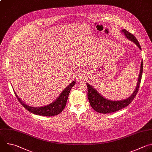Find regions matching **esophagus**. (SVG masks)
Masks as SVG:
<instances>
[{"label": "esophagus", "instance_id": "esophagus-1", "mask_svg": "<svg viewBox=\"0 0 152 152\" xmlns=\"http://www.w3.org/2000/svg\"><path fill=\"white\" fill-rule=\"evenodd\" d=\"M85 75V73L81 72V73H79L77 74V77H78L79 79H82V77H84Z\"/></svg>", "mask_w": 152, "mask_h": 152}]
</instances>
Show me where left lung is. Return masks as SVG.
I'll list each match as a JSON object with an SVG mask.
<instances>
[{"instance_id": "1", "label": "left lung", "mask_w": 152, "mask_h": 152, "mask_svg": "<svg viewBox=\"0 0 152 152\" xmlns=\"http://www.w3.org/2000/svg\"><path fill=\"white\" fill-rule=\"evenodd\" d=\"M121 31L124 33L125 36L128 39L133 42L135 45H137L139 49L141 50L139 42H138L136 37L132 34L128 32L125 29H123ZM142 69L143 63L142 61H141L140 72L135 89L134 90L132 95L128 98H126L125 99L120 101H112L106 99L101 95L95 88H94L92 86H91L90 85H89V83H87L86 85L88 87V98L92 108L95 111L98 113L106 114L118 111L128 106L132 102V100L134 99V98H135L138 92L141 80Z\"/></svg>"}]
</instances>
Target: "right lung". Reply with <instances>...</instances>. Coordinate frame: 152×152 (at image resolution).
<instances>
[{
  "instance_id": "add662e5",
  "label": "right lung",
  "mask_w": 152,
  "mask_h": 152,
  "mask_svg": "<svg viewBox=\"0 0 152 152\" xmlns=\"http://www.w3.org/2000/svg\"><path fill=\"white\" fill-rule=\"evenodd\" d=\"M75 83H76V82L73 80L69 85H68L66 88H65V89L61 92L59 96L54 101V102L49 104V105L43 106V107H36L29 106L28 105L24 103L21 99L19 98V97L17 96L15 92H14L15 94V96L17 98L19 101V102L21 104V105L25 109H26L30 112L35 115L43 116H56L60 114L65 108L70 91L72 88L75 85Z\"/></svg>"
}]
</instances>
